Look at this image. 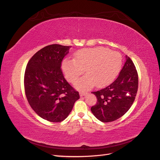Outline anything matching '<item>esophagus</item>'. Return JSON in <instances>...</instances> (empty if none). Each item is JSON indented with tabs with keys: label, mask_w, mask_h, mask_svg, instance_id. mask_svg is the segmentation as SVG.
Returning a JSON list of instances; mask_svg holds the SVG:
<instances>
[{
	"label": "esophagus",
	"mask_w": 160,
	"mask_h": 160,
	"mask_svg": "<svg viewBox=\"0 0 160 160\" xmlns=\"http://www.w3.org/2000/svg\"><path fill=\"white\" fill-rule=\"evenodd\" d=\"M79 94H80V95H81V96H84V95H85L86 94H88V92H84V91H81V92H80V93H79Z\"/></svg>",
	"instance_id": "obj_1"
}]
</instances>
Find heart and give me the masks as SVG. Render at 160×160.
<instances>
[{
	"instance_id": "heart-1",
	"label": "heart",
	"mask_w": 160,
	"mask_h": 160,
	"mask_svg": "<svg viewBox=\"0 0 160 160\" xmlns=\"http://www.w3.org/2000/svg\"><path fill=\"white\" fill-rule=\"evenodd\" d=\"M122 64L119 52L107 48L83 49L75 53L74 59H66L62 69L67 81L74 83L83 73L88 74L75 83L81 89L91 88L95 85L101 88L110 83L117 76Z\"/></svg>"
}]
</instances>
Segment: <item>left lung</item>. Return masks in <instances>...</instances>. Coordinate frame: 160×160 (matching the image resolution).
I'll return each instance as SVG.
<instances>
[{
	"label": "left lung",
	"instance_id": "obj_1",
	"mask_svg": "<svg viewBox=\"0 0 160 160\" xmlns=\"http://www.w3.org/2000/svg\"><path fill=\"white\" fill-rule=\"evenodd\" d=\"M138 89V71L132 60L125 55V62L117 79L105 88L92 92L98 102L91 107V112L104 123L117 120L133 103Z\"/></svg>",
	"mask_w": 160,
	"mask_h": 160
}]
</instances>
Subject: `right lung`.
Instances as JSON below:
<instances>
[{
    "label": "right lung",
    "instance_id": "add662e5",
    "mask_svg": "<svg viewBox=\"0 0 160 160\" xmlns=\"http://www.w3.org/2000/svg\"><path fill=\"white\" fill-rule=\"evenodd\" d=\"M71 47L57 44L45 47L26 67L24 88L28 103L38 116L51 122L66 119L80 98L61 70L62 61Z\"/></svg>",
    "mask_w": 160,
    "mask_h": 160
}]
</instances>
